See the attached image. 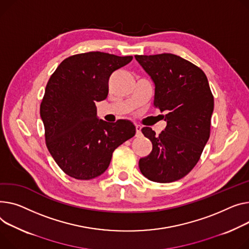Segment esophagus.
Instances as JSON below:
<instances>
[{
  "label": "esophagus",
  "instance_id": "1",
  "mask_svg": "<svg viewBox=\"0 0 249 249\" xmlns=\"http://www.w3.org/2000/svg\"><path fill=\"white\" fill-rule=\"evenodd\" d=\"M135 128H136V136L140 137L142 135V132H141L142 127L140 125H135Z\"/></svg>",
  "mask_w": 249,
  "mask_h": 249
}]
</instances>
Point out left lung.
I'll list each match as a JSON object with an SVG mask.
<instances>
[{"label": "left lung", "mask_w": 249, "mask_h": 249, "mask_svg": "<svg viewBox=\"0 0 249 249\" xmlns=\"http://www.w3.org/2000/svg\"><path fill=\"white\" fill-rule=\"evenodd\" d=\"M135 59L151 77L153 104L167 122L159 136L142 128L153 149L139 160V168L149 180L168 183L187 175L199 160L210 136L213 95L204 72L183 58L164 53Z\"/></svg>", "instance_id": "obj_1"}]
</instances>
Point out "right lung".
<instances>
[{
	"label": "right lung",
	"mask_w": 249,
	"mask_h": 249,
	"mask_svg": "<svg viewBox=\"0 0 249 249\" xmlns=\"http://www.w3.org/2000/svg\"><path fill=\"white\" fill-rule=\"evenodd\" d=\"M132 59L103 52L77 54L50 77L40 115L48 150L67 175L89 180L103 174L115 149L135 135L131 121L98 119L95 105L107 98L111 74Z\"/></svg>",
	"instance_id": "add662e5"
}]
</instances>
